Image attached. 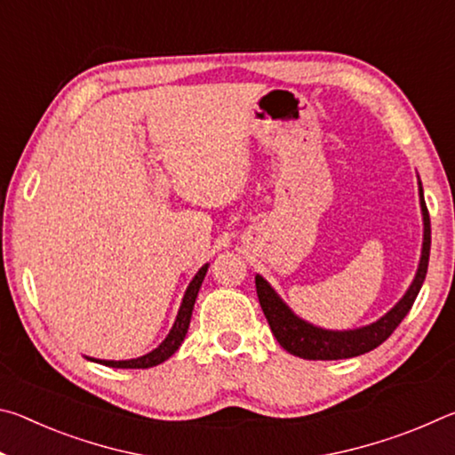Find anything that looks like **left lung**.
Segmentation results:
<instances>
[{"label":"left lung","mask_w":455,"mask_h":455,"mask_svg":"<svg viewBox=\"0 0 455 455\" xmlns=\"http://www.w3.org/2000/svg\"><path fill=\"white\" fill-rule=\"evenodd\" d=\"M419 184V206H421V219H423V243H421V257L418 271L410 287L403 292V297L391 307V309L369 325L357 327V329H323L313 325V323L305 321L291 309V307L283 301L271 283L265 276L257 275V295L259 303L263 307V313L271 325L273 335L276 337L281 347L289 351L291 355L313 359V361H335V359H349L363 355V353L371 351L394 333L395 327L403 321V317L410 313L411 305L418 297L423 281H426L427 263H429V246H431V228H429V214L426 200H423V188L421 180L418 176Z\"/></svg>","instance_id":"1"}]
</instances>
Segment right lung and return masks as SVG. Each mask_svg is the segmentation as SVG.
I'll use <instances>...</instances> for the list:
<instances>
[{"label":"right lung","instance_id":"1","mask_svg":"<svg viewBox=\"0 0 455 455\" xmlns=\"http://www.w3.org/2000/svg\"><path fill=\"white\" fill-rule=\"evenodd\" d=\"M206 271H209V263L203 265L198 268V273L192 276V281L188 283L187 291H184V297H182V303H180V309L176 313V319H174V325L172 329L168 331V335L163 343L158 345L156 349H152L150 353H146V355H140L136 359H122V361H114V359H94V357H88L90 361H96V363H102L108 367H118V369H148L154 365H160L163 361H166L168 357H172L176 351L184 341V337L188 333V325H190V317H192V309H195V301L198 297V289L200 284H203Z\"/></svg>","mask_w":455,"mask_h":455}]
</instances>
